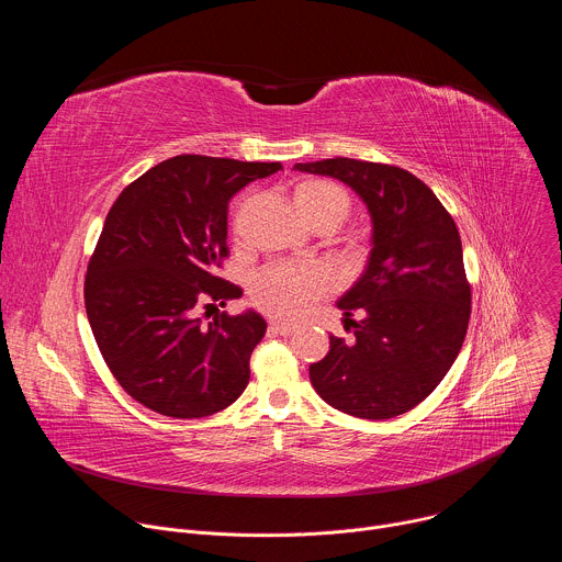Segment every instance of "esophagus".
I'll list each match as a JSON object with an SVG mask.
<instances>
[{
	"label": "esophagus",
	"instance_id": "esophagus-1",
	"mask_svg": "<svg viewBox=\"0 0 562 562\" xmlns=\"http://www.w3.org/2000/svg\"><path fill=\"white\" fill-rule=\"evenodd\" d=\"M269 329H271L273 334H280V336H293V334L297 331V327H295V325H289V323H271Z\"/></svg>",
	"mask_w": 562,
	"mask_h": 562
}]
</instances>
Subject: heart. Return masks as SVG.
Segmentation results:
<instances>
[{
  "mask_svg": "<svg viewBox=\"0 0 562 562\" xmlns=\"http://www.w3.org/2000/svg\"><path fill=\"white\" fill-rule=\"evenodd\" d=\"M295 202L302 215L315 226L347 217L349 193L329 180H311L295 191ZM331 289V276L325 267H291L269 265L251 280V300L258 308L278 317H297L308 302L323 297Z\"/></svg>",
  "mask_w": 562,
  "mask_h": 562,
  "instance_id": "heart-1",
  "label": "heart"
}]
</instances>
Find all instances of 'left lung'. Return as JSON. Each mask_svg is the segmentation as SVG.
<instances>
[{"label": "left lung", "mask_w": 562, "mask_h": 562, "mask_svg": "<svg viewBox=\"0 0 562 562\" xmlns=\"http://www.w3.org/2000/svg\"><path fill=\"white\" fill-rule=\"evenodd\" d=\"M295 169L349 184L373 220L367 271L338 302L353 342L331 336L329 353L308 367L311 384L356 418L407 414L440 384L467 336L471 284L458 226L434 191L400 167L334 157Z\"/></svg>", "instance_id": "obj_1"}]
</instances>
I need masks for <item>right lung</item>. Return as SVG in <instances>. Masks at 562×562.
I'll use <instances>...</instances> for the list:
<instances>
[{
  "mask_svg": "<svg viewBox=\"0 0 562 562\" xmlns=\"http://www.w3.org/2000/svg\"><path fill=\"white\" fill-rule=\"evenodd\" d=\"M280 169L178 155L131 182L111 206L89 260L85 304L113 378L150 412L204 418L247 389L251 353L267 331L262 315L220 313L204 325L200 311L243 295L215 276L228 258V202Z\"/></svg>",
  "mask_w": 562,
  "mask_h": 562,
  "instance_id": "add662e5",
  "label": "right lung"
}]
</instances>
